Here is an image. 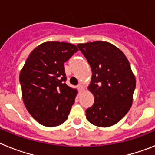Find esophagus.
I'll use <instances>...</instances> for the list:
<instances>
[{
    "label": "esophagus",
    "instance_id": "34e87169",
    "mask_svg": "<svg viewBox=\"0 0 155 155\" xmlns=\"http://www.w3.org/2000/svg\"><path fill=\"white\" fill-rule=\"evenodd\" d=\"M78 87L79 91H81V90L84 89V86L82 85L81 84H78Z\"/></svg>",
    "mask_w": 155,
    "mask_h": 155
}]
</instances>
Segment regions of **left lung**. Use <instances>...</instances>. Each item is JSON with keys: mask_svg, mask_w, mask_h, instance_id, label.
Here are the masks:
<instances>
[{"mask_svg": "<svg viewBox=\"0 0 155 155\" xmlns=\"http://www.w3.org/2000/svg\"><path fill=\"white\" fill-rule=\"evenodd\" d=\"M92 71L88 89L94 102L86 109L93 125L107 127L118 123L132 105L136 79L130 64L121 50L103 41L78 45Z\"/></svg>", "mask_w": 155, "mask_h": 155, "instance_id": "1", "label": "left lung"}]
</instances>
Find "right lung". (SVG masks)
<instances>
[{
  "instance_id": "add662e5",
  "label": "right lung",
  "mask_w": 155,
  "mask_h": 155,
  "mask_svg": "<svg viewBox=\"0 0 155 155\" xmlns=\"http://www.w3.org/2000/svg\"><path fill=\"white\" fill-rule=\"evenodd\" d=\"M78 51L68 42H43L31 51L21 69L23 102L31 116L45 127H57L68 120L78 91L65 83L64 63Z\"/></svg>"
}]
</instances>
